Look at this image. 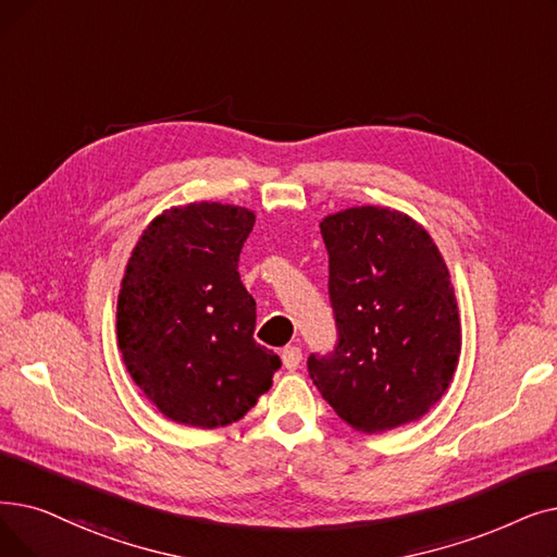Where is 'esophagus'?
<instances>
[{"label":"esophagus","instance_id":"obj_1","mask_svg":"<svg viewBox=\"0 0 557 557\" xmlns=\"http://www.w3.org/2000/svg\"><path fill=\"white\" fill-rule=\"evenodd\" d=\"M300 361H302V350L298 346H286L282 350V364H284V369L296 371L300 367Z\"/></svg>","mask_w":557,"mask_h":557}]
</instances>
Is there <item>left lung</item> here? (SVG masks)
<instances>
[{
	"mask_svg": "<svg viewBox=\"0 0 557 557\" xmlns=\"http://www.w3.org/2000/svg\"><path fill=\"white\" fill-rule=\"evenodd\" d=\"M321 234L336 346L309 355V377L359 432L421 419L448 389L462 348L440 248L417 221L386 207L332 213Z\"/></svg>",
	"mask_w": 557,
	"mask_h": 557,
	"instance_id": "left-lung-1",
	"label": "left lung"
}]
</instances>
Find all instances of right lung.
<instances>
[{
	"instance_id": "1",
	"label": "right lung",
	"mask_w": 557,
	"mask_h": 557,
	"mask_svg": "<svg viewBox=\"0 0 557 557\" xmlns=\"http://www.w3.org/2000/svg\"><path fill=\"white\" fill-rule=\"evenodd\" d=\"M255 213L173 207L148 225L117 296V346L161 414L193 428L238 421L271 389L280 357L255 342L257 307L238 275Z\"/></svg>"
}]
</instances>
